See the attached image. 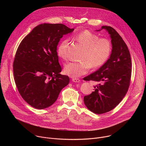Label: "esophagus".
Returning <instances> with one entry per match:
<instances>
[{
    "mask_svg": "<svg viewBox=\"0 0 146 146\" xmlns=\"http://www.w3.org/2000/svg\"><path fill=\"white\" fill-rule=\"evenodd\" d=\"M72 81L74 82H79L80 81V80L79 78H73L72 79Z\"/></svg>",
    "mask_w": 146,
    "mask_h": 146,
    "instance_id": "1",
    "label": "esophagus"
}]
</instances>
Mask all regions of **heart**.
Wrapping results in <instances>:
<instances>
[{
  "label": "heart",
  "mask_w": 146,
  "mask_h": 146,
  "mask_svg": "<svg viewBox=\"0 0 146 146\" xmlns=\"http://www.w3.org/2000/svg\"><path fill=\"white\" fill-rule=\"evenodd\" d=\"M76 39L84 47L81 62H69L64 68L65 73L72 77H77L86 74L91 67L98 68L105 64L109 58L111 51V41L105 38H99L98 35L89 30H85L77 33ZM68 38L62 40L57 48V54L64 60H68Z\"/></svg>",
  "instance_id": "b5f03b06"
}]
</instances>
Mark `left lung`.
Wrapping results in <instances>:
<instances>
[{"label": "left lung", "instance_id": "obj_1", "mask_svg": "<svg viewBox=\"0 0 146 146\" xmlns=\"http://www.w3.org/2000/svg\"><path fill=\"white\" fill-rule=\"evenodd\" d=\"M103 29L108 31L111 38L110 58L97 71L83 78L98 83L94 91L84 97V102L90 111L98 114L111 111L121 102L128 90L132 74L131 58L127 44L112 27L103 26Z\"/></svg>", "mask_w": 146, "mask_h": 146}]
</instances>
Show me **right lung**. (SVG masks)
Returning <instances> with one entry per match:
<instances>
[{"mask_svg":"<svg viewBox=\"0 0 146 146\" xmlns=\"http://www.w3.org/2000/svg\"><path fill=\"white\" fill-rule=\"evenodd\" d=\"M73 31L62 24H40L19 44L13 62L14 80L21 96L33 108L50 107L68 85L69 77L59 73L56 47L63 35Z\"/></svg>","mask_w":146,"mask_h":146,"instance_id":"1","label":"right lung"}]
</instances>
